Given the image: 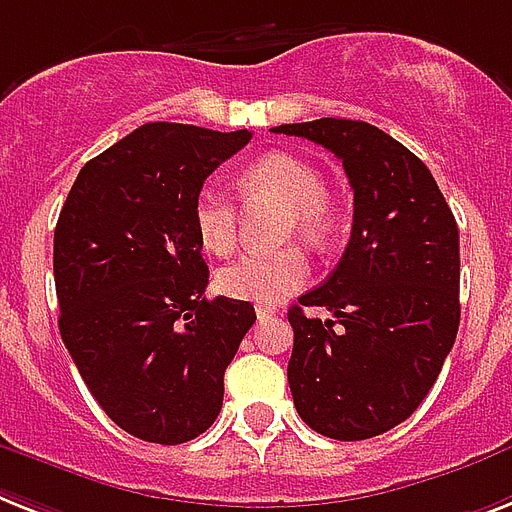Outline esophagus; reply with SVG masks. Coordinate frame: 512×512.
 <instances>
[{
	"label": "esophagus",
	"mask_w": 512,
	"mask_h": 512,
	"mask_svg": "<svg viewBox=\"0 0 512 512\" xmlns=\"http://www.w3.org/2000/svg\"><path fill=\"white\" fill-rule=\"evenodd\" d=\"M275 312L277 309L272 304H256V317H259V320H267V317H272Z\"/></svg>",
	"instance_id": "esophagus-1"
}]
</instances>
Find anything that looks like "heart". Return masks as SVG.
Listing matches in <instances>:
<instances>
[{"mask_svg": "<svg viewBox=\"0 0 512 512\" xmlns=\"http://www.w3.org/2000/svg\"><path fill=\"white\" fill-rule=\"evenodd\" d=\"M248 200H272L285 206L282 237L298 235L306 243L322 245L335 227V208L325 192V179L312 163L288 153H269L251 163L240 177ZM192 224L206 251L224 256L235 248L237 214L224 192L203 187L192 200ZM309 277V261L298 248L243 256L219 269L216 285L224 296L256 304H277L296 293Z\"/></svg>", "mask_w": 512, "mask_h": 512, "instance_id": "1", "label": "heart"}]
</instances>
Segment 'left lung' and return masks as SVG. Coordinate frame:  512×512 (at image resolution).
Wrapping results in <instances>:
<instances>
[{
    "instance_id": "left-lung-1",
    "label": "left lung",
    "mask_w": 512,
    "mask_h": 512,
    "mask_svg": "<svg viewBox=\"0 0 512 512\" xmlns=\"http://www.w3.org/2000/svg\"><path fill=\"white\" fill-rule=\"evenodd\" d=\"M272 132L327 147L354 190L343 259L288 312L293 404L327 439H372L418 410L457 338V222L428 166L378 126L320 118ZM304 305L334 320L306 318Z\"/></svg>"
}]
</instances>
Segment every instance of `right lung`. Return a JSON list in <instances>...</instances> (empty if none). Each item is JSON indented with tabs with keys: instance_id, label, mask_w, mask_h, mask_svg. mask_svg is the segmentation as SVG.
Returning a JSON list of instances; mask_svg holds the SVG:
<instances>
[{
	"instance_id": "add662e5",
	"label": "right lung",
	"mask_w": 512,
	"mask_h": 512,
	"mask_svg": "<svg viewBox=\"0 0 512 512\" xmlns=\"http://www.w3.org/2000/svg\"><path fill=\"white\" fill-rule=\"evenodd\" d=\"M248 129L145 124L84 166L55 227L60 335L118 428L185 444L214 425L224 370L256 322L248 301L206 298L192 224L206 177Z\"/></svg>"
}]
</instances>
